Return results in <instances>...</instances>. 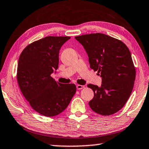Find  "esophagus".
<instances>
[{
    "label": "esophagus",
    "mask_w": 149,
    "mask_h": 149,
    "mask_svg": "<svg viewBox=\"0 0 149 149\" xmlns=\"http://www.w3.org/2000/svg\"><path fill=\"white\" fill-rule=\"evenodd\" d=\"M76 87H77V90H81V89L85 88V86H83V85H79V84H78V85L76 86Z\"/></svg>",
    "instance_id": "1"
}]
</instances>
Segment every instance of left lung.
Returning <instances> with one entry per match:
<instances>
[{"label":"left lung","instance_id":"1","mask_svg":"<svg viewBox=\"0 0 149 149\" xmlns=\"http://www.w3.org/2000/svg\"><path fill=\"white\" fill-rule=\"evenodd\" d=\"M75 39L87 53L90 68L102 77L100 87L88 85L94 93L89 105L99 114H114L125 105L134 87L136 70L131 53L123 42L102 33Z\"/></svg>","mask_w":149,"mask_h":149}]
</instances>
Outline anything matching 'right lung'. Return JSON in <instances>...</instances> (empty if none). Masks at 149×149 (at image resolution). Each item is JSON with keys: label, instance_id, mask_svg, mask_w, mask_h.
<instances>
[{"label": "right lung", "instance_id": "right-lung-1", "mask_svg": "<svg viewBox=\"0 0 149 149\" xmlns=\"http://www.w3.org/2000/svg\"><path fill=\"white\" fill-rule=\"evenodd\" d=\"M70 37H46L26 47L20 55L17 81L22 94L36 112L58 115L76 92L74 84H63L51 76L59 65V53Z\"/></svg>", "mask_w": 149, "mask_h": 149}]
</instances>
